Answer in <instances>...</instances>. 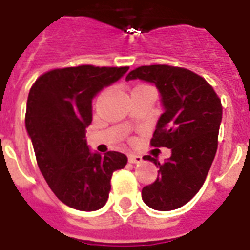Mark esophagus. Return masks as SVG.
Masks as SVG:
<instances>
[{"instance_id":"obj_1","label":"esophagus","mask_w":250,"mask_h":250,"mask_svg":"<svg viewBox=\"0 0 250 250\" xmlns=\"http://www.w3.org/2000/svg\"><path fill=\"white\" fill-rule=\"evenodd\" d=\"M129 163L131 164H139L142 163V157L141 156H138V155H129Z\"/></svg>"}]
</instances>
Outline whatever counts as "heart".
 <instances>
[{"label":"heart","instance_id":"obj_1","mask_svg":"<svg viewBox=\"0 0 250 250\" xmlns=\"http://www.w3.org/2000/svg\"><path fill=\"white\" fill-rule=\"evenodd\" d=\"M138 87H141V86H138Z\"/></svg>","mask_w":250,"mask_h":250}]
</instances>
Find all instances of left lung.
Listing matches in <instances>:
<instances>
[{
  "instance_id": "8db88e82",
  "label": "left lung",
  "mask_w": 250,
  "mask_h": 250,
  "mask_svg": "<svg viewBox=\"0 0 250 250\" xmlns=\"http://www.w3.org/2000/svg\"><path fill=\"white\" fill-rule=\"evenodd\" d=\"M137 79L157 87L164 107L151 146L171 149L164 164L149 155L143 157L160 170L156 181L143 187L142 199L155 210H174L204 185L218 147L221 99L201 76L186 68L142 65L126 76V81Z\"/></svg>"
}]
</instances>
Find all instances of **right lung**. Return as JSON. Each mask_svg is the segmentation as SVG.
Returning <instances> with one entry per match:
<instances>
[{
	"instance_id": "right-lung-1",
	"label": "right lung",
	"mask_w": 250,
	"mask_h": 250,
	"mask_svg": "<svg viewBox=\"0 0 250 250\" xmlns=\"http://www.w3.org/2000/svg\"><path fill=\"white\" fill-rule=\"evenodd\" d=\"M129 67L79 65L40 76L28 94L25 129L46 183L65 205L83 211L104 207L115 170L127 163L124 153L91 152L86 127L91 101Z\"/></svg>"
}]
</instances>
